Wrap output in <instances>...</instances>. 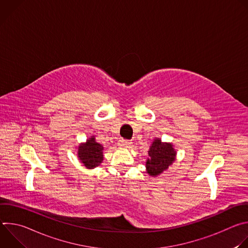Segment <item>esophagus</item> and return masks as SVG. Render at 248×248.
I'll return each instance as SVG.
<instances>
[{
    "mask_svg": "<svg viewBox=\"0 0 248 248\" xmlns=\"http://www.w3.org/2000/svg\"><path fill=\"white\" fill-rule=\"evenodd\" d=\"M120 146H122L123 148H129L131 146V142H129L128 140L122 139L121 140V143H120Z\"/></svg>",
    "mask_w": 248,
    "mask_h": 248,
    "instance_id": "1",
    "label": "esophagus"
}]
</instances>
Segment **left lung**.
Instances as JSON below:
<instances>
[{"label": "left lung", "mask_w": 248, "mask_h": 248, "mask_svg": "<svg viewBox=\"0 0 248 248\" xmlns=\"http://www.w3.org/2000/svg\"><path fill=\"white\" fill-rule=\"evenodd\" d=\"M148 155L146 170L151 176H157L174 162L176 152L171 143L162 142L160 138H155L150 146Z\"/></svg>", "instance_id": "1"}]
</instances>
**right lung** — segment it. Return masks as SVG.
<instances>
[{
    "label": "right lung",
    "instance_id": "add662e5",
    "mask_svg": "<svg viewBox=\"0 0 248 248\" xmlns=\"http://www.w3.org/2000/svg\"><path fill=\"white\" fill-rule=\"evenodd\" d=\"M104 147L96 142L95 136L89 137L85 143H81L78 148V156L80 162L87 169H94L103 162Z\"/></svg>",
    "mask_w": 248,
    "mask_h": 248
}]
</instances>
